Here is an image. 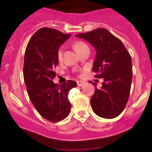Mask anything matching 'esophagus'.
<instances>
[{"instance_id":"34e87169","label":"esophagus","mask_w":152,"mask_h":152,"mask_svg":"<svg viewBox=\"0 0 152 152\" xmlns=\"http://www.w3.org/2000/svg\"><path fill=\"white\" fill-rule=\"evenodd\" d=\"M85 84V82L83 81H77V85L78 86H83Z\"/></svg>"}]
</instances>
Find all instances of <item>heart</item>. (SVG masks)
<instances>
[{"instance_id":"heart-1","label":"heart","mask_w":152,"mask_h":152,"mask_svg":"<svg viewBox=\"0 0 152 152\" xmlns=\"http://www.w3.org/2000/svg\"><path fill=\"white\" fill-rule=\"evenodd\" d=\"M73 47H74L75 50H76L77 53H79V52H80V51H81L83 49H84L85 47H87V45L85 43H83V42L78 41V42H76V43H74V45H73ZM57 56H58V59H59L60 60H61L62 57H63V50H62V49H60V50H59V51H58Z\"/></svg>"}]
</instances>
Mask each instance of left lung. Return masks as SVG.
Segmentation results:
<instances>
[{"label":"left lung","mask_w":152,"mask_h":152,"mask_svg":"<svg viewBox=\"0 0 152 152\" xmlns=\"http://www.w3.org/2000/svg\"><path fill=\"white\" fill-rule=\"evenodd\" d=\"M76 37L95 48L92 70L98 73L96 78L104 80L91 98L92 111L102 118H115L124 110L129 97L132 79L131 56L122 42L106 29L97 28Z\"/></svg>","instance_id":"obj_1"}]
</instances>
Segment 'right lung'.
Listing matches in <instances>:
<instances>
[{"mask_svg": "<svg viewBox=\"0 0 152 152\" xmlns=\"http://www.w3.org/2000/svg\"><path fill=\"white\" fill-rule=\"evenodd\" d=\"M69 37L55 29L43 27L33 35L25 51L23 79L28 96L39 114L52 122L61 121L70 113L69 92L77 86L72 80L61 85L52 81L59 63V48Z\"/></svg>", "mask_w": 152, "mask_h": 152, "instance_id": "right-lung-1", "label": "right lung"}]
</instances>
